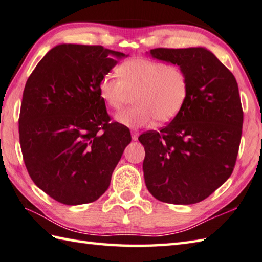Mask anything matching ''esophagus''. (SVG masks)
Instances as JSON below:
<instances>
[{
	"instance_id": "1",
	"label": "esophagus",
	"mask_w": 262,
	"mask_h": 262,
	"mask_svg": "<svg viewBox=\"0 0 262 262\" xmlns=\"http://www.w3.org/2000/svg\"><path fill=\"white\" fill-rule=\"evenodd\" d=\"M131 135H132V140L133 141L138 140V137H139V132L138 131H132Z\"/></svg>"
}]
</instances>
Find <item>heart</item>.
I'll use <instances>...</instances> for the list:
<instances>
[{
	"mask_svg": "<svg viewBox=\"0 0 262 262\" xmlns=\"http://www.w3.org/2000/svg\"><path fill=\"white\" fill-rule=\"evenodd\" d=\"M120 78L108 73L98 83L100 98L108 107L120 110L130 95L136 105L116 114L121 124L140 127L154 120L166 123L180 113L188 98L189 81L180 66L137 57L117 68Z\"/></svg>",
	"mask_w": 262,
	"mask_h": 262,
	"instance_id": "b5f03b06",
	"label": "heart"
}]
</instances>
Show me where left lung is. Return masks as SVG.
Returning <instances> with one entry per match:
<instances>
[{"mask_svg": "<svg viewBox=\"0 0 262 262\" xmlns=\"http://www.w3.org/2000/svg\"><path fill=\"white\" fill-rule=\"evenodd\" d=\"M150 54L183 69L189 94L169 124L138 138L146 151L147 189L167 204H196L225 183L235 166L243 125L236 79L204 47L155 49Z\"/></svg>", "mask_w": 262, "mask_h": 262, "instance_id": "obj_1", "label": "left lung"}]
</instances>
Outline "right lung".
Returning <instances> with one entry per match:
<instances>
[{
    "label": "right lung",
    "instance_id": "add662e5",
    "mask_svg": "<svg viewBox=\"0 0 262 262\" xmlns=\"http://www.w3.org/2000/svg\"><path fill=\"white\" fill-rule=\"evenodd\" d=\"M125 54L99 45L52 49L27 80L19 139L29 176L64 205L97 200L131 142L129 127L111 122L98 93L101 77Z\"/></svg>",
    "mask_w": 262,
    "mask_h": 262
}]
</instances>
